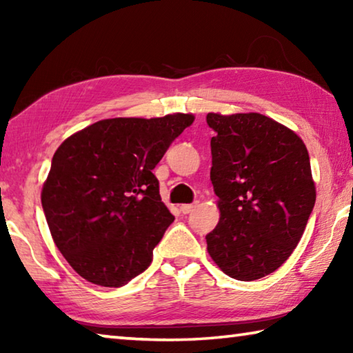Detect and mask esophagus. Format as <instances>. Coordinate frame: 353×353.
<instances>
[{"mask_svg":"<svg viewBox=\"0 0 353 353\" xmlns=\"http://www.w3.org/2000/svg\"><path fill=\"white\" fill-rule=\"evenodd\" d=\"M196 205H198V202H194V204H183V205H181V212L183 214H188L194 210Z\"/></svg>","mask_w":353,"mask_h":353,"instance_id":"obj_1","label":"esophagus"}]
</instances>
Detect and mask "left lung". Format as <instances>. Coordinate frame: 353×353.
I'll return each instance as SVG.
<instances>
[{
    "mask_svg": "<svg viewBox=\"0 0 353 353\" xmlns=\"http://www.w3.org/2000/svg\"><path fill=\"white\" fill-rule=\"evenodd\" d=\"M207 124L221 213L207 250L227 276L252 282L279 270L305 230L316 201L308 151L261 113H208Z\"/></svg>",
    "mask_w": 353,
    "mask_h": 353,
    "instance_id": "8db88e82",
    "label": "left lung"
}]
</instances>
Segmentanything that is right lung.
Here are the masks:
<instances>
[{
  "label": "right lung",
  "mask_w": 353,
  "mask_h": 353,
  "mask_svg": "<svg viewBox=\"0 0 353 353\" xmlns=\"http://www.w3.org/2000/svg\"><path fill=\"white\" fill-rule=\"evenodd\" d=\"M193 121L190 113L101 119L57 148L41 207L57 249L81 277L118 288L148 270L174 221L152 170Z\"/></svg>",
  "instance_id": "1"
}]
</instances>
